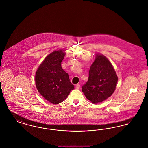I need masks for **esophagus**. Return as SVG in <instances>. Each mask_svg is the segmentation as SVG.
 <instances>
[{"mask_svg": "<svg viewBox=\"0 0 148 148\" xmlns=\"http://www.w3.org/2000/svg\"><path fill=\"white\" fill-rule=\"evenodd\" d=\"M76 88L77 89H79V88H80V84H77L76 85Z\"/></svg>", "mask_w": 148, "mask_h": 148, "instance_id": "obj_1", "label": "esophagus"}]
</instances>
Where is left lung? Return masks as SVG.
<instances>
[{
  "label": "left lung",
  "mask_w": 148,
  "mask_h": 148,
  "mask_svg": "<svg viewBox=\"0 0 148 148\" xmlns=\"http://www.w3.org/2000/svg\"><path fill=\"white\" fill-rule=\"evenodd\" d=\"M117 81L111 63L104 56L98 54L90 66L88 80L82 86V90L92 103L102 102L113 94Z\"/></svg>",
  "instance_id": "obj_1"
}]
</instances>
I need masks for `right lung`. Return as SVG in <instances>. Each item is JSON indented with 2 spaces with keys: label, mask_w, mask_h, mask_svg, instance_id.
Masks as SVG:
<instances>
[{
  "label": "right lung",
  "mask_w": 148,
  "mask_h": 148,
  "mask_svg": "<svg viewBox=\"0 0 148 148\" xmlns=\"http://www.w3.org/2000/svg\"><path fill=\"white\" fill-rule=\"evenodd\" d=\"M64 55L62 50L52 52L45 58L36 72L35 83L39 93L54 104L63 102L74 89L68 73L61 67Z\"/></svg>",
  "instance_id": "1"
}]
</instances>
